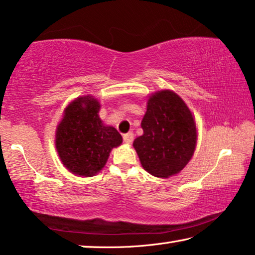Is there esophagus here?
Returning a JSON list of instances; mask_svg holds the SVG:
<instances>
[{"mask_svg":"<svg viewBox=\"0 0 255 255\" xmlns=\"http://www.w3.org/2000/svg\"><path fill=\"white\" fill-rule=\"evenodd\" d=\"M132 139H134V134L132 132H127V134L124 135V142L125 143H131Z\"/></svg>","mask_w":255,"mask_h":255,"instance_id":"1","label":"esophagus"}]
</instances>
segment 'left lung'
<instances>
[{"instance_id": "1", "label": "left lung", "mask_w": 255, "mask_h": 255, "mask_svg": "<svg viewBox=\"0 0 255 255\" xmlns=\"http://www.w3.org/2000/svg\"><path fill=\"white\" fill-rule=\"evenodd\" d=\"M141 126L143 135L132 145L143 168L158 178L179 173L196 144V126L184 100L173 91L156 92L148 100Z\"/></svg>"}]
</instances>
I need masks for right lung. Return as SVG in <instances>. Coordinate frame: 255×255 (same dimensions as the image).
Wrapping results in <instances>:
<instances>
[{
  "label": "right lung",
  "instance_id": "add662e5",
  "mask_svg": "<svg viewBox=\"0 0 255 255\" xmlns=\"http://www.w3.org/2000/svg\"><path fill=\"white\" fill-rule=\"evenodd\" d=\"M98 100L77 98L64 111L56 130L55 144L64 166L78 175H93L109 158L123 137L113 127L104 126L98 116Z\"/></svg>",
  "mask_w": 255,
  "mask_h": 255
}]
</instances>
